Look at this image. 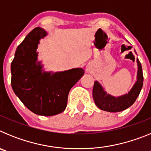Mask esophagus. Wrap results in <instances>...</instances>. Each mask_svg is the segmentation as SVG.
<instances>
[{
	"mask_svg": "<svg viewBox=\"0 0 151 151\" xmlns=\"http://www.w3.org/2000/svg\"><path fill=\"white\" fill-rule=\"evenodd\" d=\"M86 70H87V72H90V69L88 68V66H87V68H86Z\"/></svg>",
	"mask_w": 151,
	"mask_h": 151,
	"instance_id": "obj_1",
	"label": "esophagus"
}]
</instances>
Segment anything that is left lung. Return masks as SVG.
<instances>
[{
	"mask_svg": "<svg viewBox=\"0 0 151 151\" xmlns=\"http://www.w3.org/2000/svg\"><path fill=\"white\" fill-rule=\"evenodd\" d=\"M137 63L138 69L137 81L128 94L120 97H113L105 91L99 82H94L92 95L97 107L104 111L116 113L122 111L134 104L141 92L144 81L142 67L138 59H137Z\"/></svg>",
	"mask_w": 151,
	"mask_h": 151,
	"instance_id": "left-lung-1",
	"label": "left lung"
}]
</instances>
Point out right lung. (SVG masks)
<instances>
[{
  "instance_id": "add662e5",
  "label": "right lung",
  "mask_w": 151,
  "mask_h": 151,
  "mask_svg": "<svg viewBox=\"0 0 151 151\" xmlns=\"http://www.w3.org/2000/svg\"><path fill=\"white\" fill-rule=\"evenodd\" d=\"M47 35L40 27L33 29L17 47L11 63V85L16 95L29 110L50 116L62 113L70 89L85 73L82 68L51 73L37 62L39 40Z\"/></svg>"
}]
</instances>
